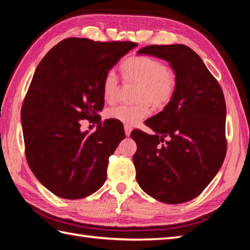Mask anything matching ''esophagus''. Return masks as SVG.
<instances>
[{
	"label": "esophagus",
	"instance_id": "esophagus-1",
	"mask_svg": "<svg viewBox=\"0 0 250 250\" xmlns=\"http://www.w3.org/2000/svg\"><path fill=\"white\" fill-rule=\"evenodd\" d=\"M131 131H132V128L130 125H125V135L126 136H130V134H131Z\"/></svg>",
	"mask_w": 250,
	"mask_h": 250
}]
</instances>
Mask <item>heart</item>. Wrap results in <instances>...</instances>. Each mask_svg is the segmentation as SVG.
I'll return each instance as SVG.
<instances>
[{
    "mask_svg": "<svg viewBox=\"0 0 250 250\" xmlns=\"http://www.w3.org/2000/svg\"><path fill=\"white\" fill-rule=\"evenodd\" d=\"M125 77L140 86L135 106L119 105L107 110L108 118L126 125H133L149 116L150 108H162L167 106L176 91L177 78L175 73L160 60L150 56H133L122 63ZM119 91V81L116 73L110 70L103 79V97L106 102L113 103Z\"/></svg>",
    "mask_w": 250,
    "mask_h": 250,
    "instance_id": "b5f03b06",
    "label": "heart"
}]
</instances>
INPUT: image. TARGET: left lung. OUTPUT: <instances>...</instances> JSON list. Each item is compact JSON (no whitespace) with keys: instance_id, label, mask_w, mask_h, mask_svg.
<instances>
[{"instance_id":"left-lung-1","label":"left lung","mask_w":250,"mask_h":250,"mask_svg":"<svg viewBox=\"0 0 250 250\" xmlns=\"http://www.w3.org/2000/svg\"><path fill=\"white\" fill-rule=\"evenodd\" d=\"M137 54L169 62L177 86L171 102L145 121L156 134L141 130L131 133L137 145L133 156L136 180L153 199L167 204L185 203L201 194L224 163V92L188 46L151 45Z\"/></svg>"}]
</instances>
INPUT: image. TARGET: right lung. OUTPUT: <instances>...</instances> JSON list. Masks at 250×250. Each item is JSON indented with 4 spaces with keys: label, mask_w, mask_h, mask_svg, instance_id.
Instances as JSON below:
<instances>
[{
    "label": "right lung",
    "mask_w": 250,
    "mask_h": 250,
    "mask_svg": "<svg viewBox=\"0 0 250 250\" xmlns=\"http://www.w3.org/2000/svg\"><path fill=\"white\" fill-rule=\"evenodd\" d=\"M133 42L70 37L47 52L21 108L25 157L40 183L63 199H83L105 183L108 158L125 139L119 121L101 122L103 79ZM98 123L93 134L83 120Z\"/></svg>",
    "instance_id": "obj_1"
}]
</instances>
